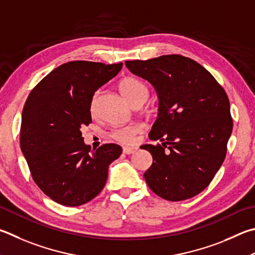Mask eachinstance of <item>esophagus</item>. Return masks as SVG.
I'll use <instances>...</instances> for the list:
<instances>
[{
	"label": "esophagus",
	"mask_w": 255,
	"mask_h": 255,
	"mask_svg": "<svg viewBox=\"0 0 255 255\" xmlns=\"http://www.w3.org/2000/svg\"><path fill=\"white\" fill-rule=\"evenodd\" d=\"M123 151H124V154L130 155V154H133V152L137 151V148L136 147H124Z\"/></svg>",
	"instance_id": "esophagus-1"
}]
</instances>
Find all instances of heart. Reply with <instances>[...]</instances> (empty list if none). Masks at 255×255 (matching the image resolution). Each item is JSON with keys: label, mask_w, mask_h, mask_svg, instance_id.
<instances>
[{"label": "heart", "mask_w": 255, "mask_h": 255, "mask_svg": "<svg viewBox=\"0 0 255 255\" xmlns=\"http://www.w3.org/2000/svg\"><path fill=\"white\" fill-rule=\"evenodd\" d=\"M119 90L122 95L126 98L131 106L143 104L148 98V87L142 80L135 77H127L119 82ZM96 96L91 100V113H95V103ZM140 132V127L138 125H131V126H125L115 129L113 131V137L116 140L124 143H130L135 139V136Z\"/></svg>", "instance_id": "obj_1"}]
</instances>
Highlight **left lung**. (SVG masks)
<instances>
[{"mask_svg":"<svg viewBox=\"0 0 255 255\" xmlns=\"http://www.w3.org/2000/svg\"><path fill=\"white\" fill-rule=\"evenodd\" d=\"M133 75L154 86L158 117L143 145L152 164L143 177L166 201L188 200L205 189L223 164L232 133L230 101L206 69L179 54L125 62Z\"/></svg>","mask_w":255,"mask_h":255,"instance_id":"obj_1","label":"left lung"}]
</instances>
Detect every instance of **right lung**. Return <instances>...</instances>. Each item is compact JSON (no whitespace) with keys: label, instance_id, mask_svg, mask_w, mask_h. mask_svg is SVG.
Instances as JSON below:
<instances>
[{"label":"right lung","instance_id":"obj_1","mask_svg":"<svg viewBox=\"0 0 255 255\" xmlns=\"http://www.w3.org/2000/svg\"><path fill=\"white\" fill-rule=\"evenodd\" d=\"M123 63L70 61L36 85L22 113L20 146L32 178L45 195L64 206L86 204L103 191L108 167L122 147L105 143L92 151L81 128L91 123L98 88L118 75Z\"/></svg>","mask_w":255,"mask_h":255}]
</instances>
